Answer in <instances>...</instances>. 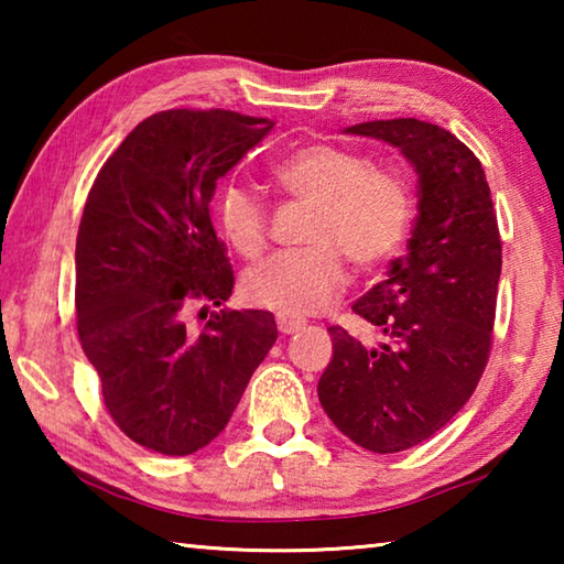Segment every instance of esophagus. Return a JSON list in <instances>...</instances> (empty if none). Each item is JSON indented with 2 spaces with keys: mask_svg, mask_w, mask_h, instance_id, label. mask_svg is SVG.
I'll return each instance as SVG.
<instances>
[{
  "mask_svg": "<svg viewBox=\"0 0 564 564\" xmlns=\"http://www.w3.org/2000/svg\"><path fill=\"white\" fill-rule=\"evenodd\" d=\"M275 323H279V330L283 333V336H291V333H299V330L305 326L303 318L289 316V313H279V316H275Z\"/></svg>",
  "mask_w": 564,
  "mask_h": 564,
  "instance_id": "34e87169",
  "label": "esophagus"
}]
</instances>
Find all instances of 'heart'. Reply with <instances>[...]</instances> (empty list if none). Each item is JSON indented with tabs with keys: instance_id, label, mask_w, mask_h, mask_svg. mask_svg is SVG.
Wrapping results in <instances>:
<instances>
[{
	"instance_id": "heart-1",
	"label": "heart",
	"mask_w": 564,
	"mask_h": 564,
	"mask_svg": "<svg viewBox=\"0 0 564 564\" xmlns=\"http://www.w3.org/2000/svg\"><path fill=\"white\" fill-rule=\"evenodd\" d=\"M283 194L311 204L303 238L308 246L279 251L243 275V295L261 308L323 311L346 285V256L370 269L403 248L413 224V188L395 169L373 166L358 151L308 144L273 166ZM218 226L243 259L269 241L265 206L246 188H226L216 206Z\"/></svg>"
}]
</instances>
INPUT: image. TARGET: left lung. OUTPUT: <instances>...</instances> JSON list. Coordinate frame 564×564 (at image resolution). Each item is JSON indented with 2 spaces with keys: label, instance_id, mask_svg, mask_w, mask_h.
<instances>
[{
  "label": "left lung",
  "instance_id": "obj_1",
  "mask_svg": "<svg viewBox=\"0 0 564 564\" xmlns=\"http://www.w3.org/2000/svg\"><path fill=\"white\" fill-rule=\"evenodd\" d=\"M346 133L400 149L417 174L408 256L352 305L386 340L362 346L330 326L333 360L318 380L333 425L386 455L427 441L470 400L492 346L502 243L482 164L451 131L388 119Z\"/></svg>",
  "mask_w": 564,
  "mask_h": 564
}]
</instances>
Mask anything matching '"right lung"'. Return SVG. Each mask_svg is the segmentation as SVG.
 Segmentation results:
<instances>
[{"mask_svg":"<svg viewBox=\"0 0 564 564\" xmlns=\"http://www.w3.org/2000/svg\"><path fill=\"white\" fill-rule=\"evenodd\" d=\"M271 129L224 109L159 111L89 191L76 236V330L113 423L154 453L212 443L279 338L269 311L188 323L198 303L221 305L234 291L212 224L216 181Z\"/></svg>","mask_w":564,"mask_h":564,"instance_id":"add662e5","label":"right lung"}]
</instances>
